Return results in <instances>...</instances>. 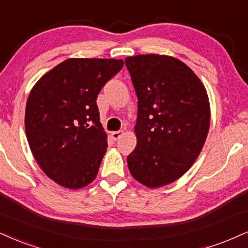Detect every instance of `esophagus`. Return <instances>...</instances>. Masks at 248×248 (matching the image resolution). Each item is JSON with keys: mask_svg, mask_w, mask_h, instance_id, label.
Masks as SVG:
<instances>
[{"mask_svg": "<svg viewBox=\"0 0 248 248\" xmlns=\"http://www.w3.org/2000/svg\"><path fill=\"white\" fill-rule=\"evenodd\" d=\"M124 135V130H118V132H113L112 134H111V136H112V139L114 140V141H118L119 139H120V137Z\"/></svg>", "mask_w": 248, "mask_h": 248, "instance_id": "esophagus-1", "label": "esophagus"}]
</instances>
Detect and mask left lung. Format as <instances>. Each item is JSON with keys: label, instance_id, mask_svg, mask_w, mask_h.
Listing matches in <instances>:
<instances>
[{"label": "left lung", "instance_id": "8db88e82", "mask_svg": "<svg viewBox=\"0 0 248 248\" xmlns=\"http://www.w3.org/2000/svg\"><path fill=\"white\" fill-rule=\"evenodd\" d=\"M124 63L137 95V145L128 169L144 186H165L188 171L203 148L210 126L207 91L172 56H128Z\"/></svg>", "mask_w": 248, "mask_h": 248}]
</instances>
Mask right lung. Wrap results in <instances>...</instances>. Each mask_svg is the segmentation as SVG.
Here are the masks:
<instances>
[{
    "instance_id": "1",
    "label": "right lung",
    "mask_w": 248,
    "mask_h": 248,
    "mask_svg": "<svg viewBox=\"0 0 248 248\" xmlns=\"http://www.w3.org/2000/svg\"><path fill=\"white\" fill-rule=\"evenodd\" d=\"M122 67V60L68 59L30 92L25 111L29 145L41 170L65 188H82L97 175L107 136L95 100Z\"/></svg>"
}]
</instances>
